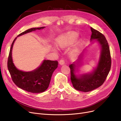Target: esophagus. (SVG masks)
<instances>
[{
    "label": "esophagus",
    "mask_w": 121,
    "mask_h": 121,
    "mask_svg": "<svg viewBox=\"0 0 121 121\" xmlns=\"http://www.w3.org/2000/svg\"><path fill=\"white\" fill-rule=\"evenodd\" d=\"M65 64V62L64 60H60L59 61V64L60 65H64Z\"/></svg>",
    "instance_id": "34e87169"
}]
</instances>
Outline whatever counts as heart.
Returning <instances> with one entry per match:
<instances>
[{
	"mask_svg": "<svg viewBox=\"0 0 121 121\" xmlns=\"http://www.w3.org/2000/svg\"><path fill=\"white\" fill-rule=\"evenodd\" d=\"M78 36L79 33L78 32L74 31L68 32L66 33L61 35L60 37L57 38L56 40V44L60 48H65V47L70 46L74 44L77 40ZM84 41L83 39H81L78 42L75 47L72 51L73 53L76 54L78 52L80 47H81L84 43Z\"/></svg>",
	"mask_w": 121,
	"mask_h": 121,
	"instance_id": "heart-1",
	"label": "heart"
}]
</instances>
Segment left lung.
Listing matches in <instances>:
<instances>
[{
	"label": "left lung",
	"instance_id": "obj_1",
	"mask_svg": "<svg viewBox=\"0 0 121 121\" xmlns=\"http://www.w3.org/2000/svg\"><path fill=\"white\" fill-rule=\"evenodd\" d=\"M92 34L91 41L93 40L100 46V54L96 66L90 73L76 75L82 67L85 52L80 55L78 60L69 65L71 69V80L73 86L76 90L86 92L96 89L101 86L107 78L111 69V57L108 44L104 36L101 33L90 28Z\"/></svg>",
	"mask_w": 121,
	"mask_h": 121
}]
</instances>
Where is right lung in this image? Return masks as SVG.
I'll return each mask as SVG.
<instances>
[{"instance_id": "obj_1", "label": "right lung", "mask_w": 121, "mask_h": 121, "mask_svg": "<svg viewBox=\"0 0 121 121\" xmlns=\"http://www.w3.org/2000/svg\"><path fill=\"white\" fill-rule=\"evenodd\" d=\"M45 28V27L33 28L22 33L14 39L9 51L8 68L13 81L18 87L29 92L41 93L48 88L53 73L58 67V62L43 60L41 65L34 70L30 72L21 71L17 69L13 63V47L17 37Z\"/></svg>"}]
</instances>
